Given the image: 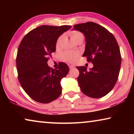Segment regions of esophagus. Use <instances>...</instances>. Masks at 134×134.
<instances>
[{"label":"esophagus","mask_w":134,"mask_h":134,"mask_svg":"<svg viewBox=\"0 0 134 134\" xmlns=\"http://www.w3.org/2000/svg\"><path fill=\"white\" fill-rule=\"evenodd\" d=\"M74 67H74V65H69V69H74Z\"/></svg>","instance_id":"1"}]
</instances>
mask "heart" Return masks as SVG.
<instances>
[{"instance_id":"b5f03b06","label":"heart","mask_w":134,"mask_h":134,"mask_svg":"<svg viewBox=\"0 0 134 134\" xmlns=\"http://www.w3.org/2000/svg\"><path fill=\"white\" fill-rule=\"evenodd\" d=\"M69 35L70 37H71L72 40L76 42H78L79 41H80L83 40V34L79 31H72L70 32ZM63 38V36H61V37L58 38V40L56 42V48H60L61 46V44H62ZM79 56H80V53L77 51H64V53L62 54V57L64 62L72 63L76 62Z\"/></svg>"}]
</instances>
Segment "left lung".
I'll return each instance as SVG.
<instances>
[{"instance_id":"left-lung-1","label":"left lung","mask_w":134,"mask_h":134,"mask_svg":"<svg viewBox=\"0 0 134 134\" xmlns=\"http://www.w3.org/2000/svg\"><path fill=\"white\" fill-rule=\"evenodd\" d=\"M73 26L85 35L83 57L93 64L90 71L85 66L77 67L79 85L86 96L100 98L112 90L118 79L121 64L119 45L112 34L99 24L88 22Z\"/></svg>"}]
</instances>
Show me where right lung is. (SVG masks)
Here are the masks:
<instances>
[{
    "label": "right lung",
    "instance_id": "1",
    "mask_svg": "<svg viewBox=\"0 0 134 134\" xmlns=\"http://www.w3.org/2000/svg\"><path fill=\"white\" fill-rule=\"evenodd\" d=\"M71 28L40 26L29 32L20 43L16 59L18 80L26 94L36 102L48 103L62 93L60 81L67 76L69 68L60 63L53 69L47 62L55 51L59 36Z\"/></svg>",
    "mask_w": 134,
    "mask_h": 134
}]
</instances>
